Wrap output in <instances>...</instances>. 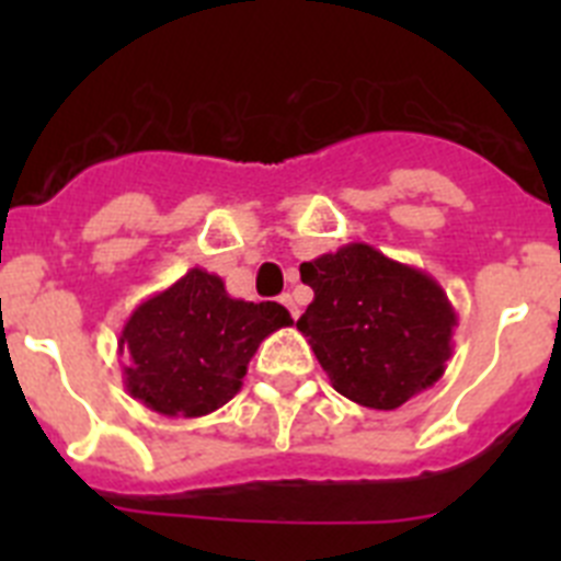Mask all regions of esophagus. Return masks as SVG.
Instances as JSON below:
<instances>
[{
  "instance_id": "obj_1",
  "label": "esophagus",
  "mask_w": 561,
  "mask_h": 561,
  "mask_svg": "<svg viewBox=\"0 0 561 561\" xmlns=\"http://www.w3.org/2000/svg\"><path fill=\"white\" fill-rule=\"evenodd\" d=\"M280 304H284L286 309H289V314L295 317V320H297V314H300V309H297L295 297H291V295H280Z\"/></svg>"
}]
</instances>
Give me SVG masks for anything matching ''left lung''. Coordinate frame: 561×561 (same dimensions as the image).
Here are the masks:
<instances>
[{"label": "left lung", "mask_w": 561, "mask_h": 561, "mask_svg": "<svg viewBox=\"0 0 561 561\" xmlns=\"http://www.w3.org/2000/svg\"><path fill=\"white\" fill-rule=\"evenodd\" d=\"M300 280L314 300L297 329L336 393L396 410L444 376L458 314L433 275L354 241L300 264Z\"/></svg>", "instance_id": "1"}]
</instances>
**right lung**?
<instances>
[{
	"mask_svg": "<svg viewBox=\"0 0 561 561\" xmlns=\"http://www.w3.org/2000/svg\"><path fill=\"white\" fill-rule=\"evenodd\" d=\"M291 323L280 304L230 297L219 275L193 266L123 325V385L153 413L202 419L241 390L257 345Z\"/></svg>",
	"mask_w": 561,
	"mask_h": 561,
	"instance_id": "right-lung-1",
	"label": "right lung"
}]
</instances>
